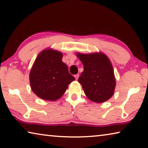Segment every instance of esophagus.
Returning a JSON list of instances; mask_svg holds the SVG:
<instances>
[{"mask_svg":"<svg viewBox=\"0 0 148 148\" xmlns=\"http://www.w3.org/2000/svg\"><path fill=\"white\" fill-rule=\"evenodd\" d=\"M74 77H75V78H76V79H78V77H79V74H76V75H75V76H74Z\"/></svg>","mask_w":148,"mask_h":148,"instance_id":"34e87169","label":"esophagus"}]
</instances>
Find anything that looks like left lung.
<instances>
[{"instance_id": "left-lung-1", "label": "left lung", "mask_w": 148, "mask_h": 148, "mask_svg": "<svg viewBox=\"0 0 148 148\" xmlns=\"http://www.w3.org/2000/svg\"><path fill=\"white\" fill-rule=\"evenodd\" d=\"M84 65L78 79L86 97L91 101L102 103L114 93L116 82L111 61L102 52L84 54L77 53Z\"/></svg>"}]
</instances>
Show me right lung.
<instances>
[{
  "mask_svg": "<svg viewBox=\"0 0 148 148\" xmlns=\"http://www.w3.org/2000/svg\"><path fill=\"white\" fill-rule=\"evenodd\" d=\"M63 54L47 48L37 56L29 74L30 85L34 93L45 101H54L63 95L69 85L75 79L66 64Z\"/></svg>",
  "mask_w": 148,
  "mask_h": 148,
  "instance_id": "right-lung-1",
  "label": "right lung"
}]
</instances>
